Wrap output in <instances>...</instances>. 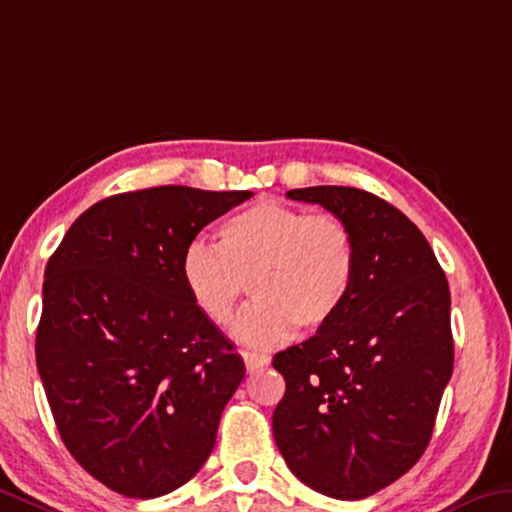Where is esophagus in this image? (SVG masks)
Listing matches in <instances>:
<instances>
[{
	"mask_svg": "<svg viewBox=\"0 0 512 512\" xmlns=\"http://www.w3.org/2000/svg\"><path fill=\"white\" fill-rule=\"evenodd\" d=\"M243 355V362H246V369L253 373V371H259V369H264L266 364L271 362V358L269 355H262V353H253V351H243L241 353Z\"/></svg>",
	"mask_w": 512,
	"mask_h": 512,
	"instance_id": "obj_1",
	"label": "esophagus"
}]
</instances>
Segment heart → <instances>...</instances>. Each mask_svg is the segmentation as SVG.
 <instances>
[{
    "instance_id": "1",
    "label": "heart",
    "mask_w": 512,
    "mask_h": 512,
    "mask_svg": "<svg viewBox=\"0 0 512 512\" xmlns=\"http://www.w3.org/2000/svg\"><path fill=\"white\" fill-rule=\"evenodd\" d=\"M180 273L193 305L218 328L230 326L248 285L255 303L234 335L246 346L271 348L296 326L319 330L344 310L358 246L344 218L264 198L218 225L216 248L189 243Z\"/></svg>"
}]
</instances>
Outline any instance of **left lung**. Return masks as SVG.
<instances>
[{
	"instance_id": "1",
	"label": "left lung",
	"mask_w": 512,
	"mask_h": 512,
	"mask_svg": "<svg viewBox=\"0 0 512 512\" xmlns=\"http://www.w3.org/2000/svg\"><path fill=\"white\" fill-rule=\"evenodd\" d=\"M287 198L344 218L358 273L344 310L273 358L285 396L275 444L300 481L332 499H364L401 478L431 442L453 373L451 294L419 227L353 186Z\"/></svg>"
}]
</instances>
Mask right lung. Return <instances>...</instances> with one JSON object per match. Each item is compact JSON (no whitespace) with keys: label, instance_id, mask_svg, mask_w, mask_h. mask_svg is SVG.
<instances>
[{"label":"right lung","instance_id":"right-lung-1","mask_svg":"<svg viewBox=\"0 0 512 512\" xmlns=\"http://www.w3.org/2000/svg\"><path fill=\"white\" fill-rule=\"evenodd\" d=\"M250 191L154 186L86 209L45 266L36 364L81 467L134 499L168 494L214 449L246 367L198 312L180 262Z\"/></svg>","mask_w":512,"mask_h":512}]
</instances>
